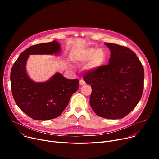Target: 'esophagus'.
Masks as SVG:
<instances>
[{"instance_id": "obj_1", "label": "esophagus", "mask_w": 159, "mask_h": 159, "mask_svg": "<svg viewBox=\"0 0 159 159\" xmlns=\"http://www.w3.org/2000/svg\"><path fill=\"white\" fill-rule=\"evenodd\" d=\"M79 84H80V85H81V86H82V85H84V84H86V82H85V81L83 80V79H81V80H79Z\"/></svg>"}]
</instances>
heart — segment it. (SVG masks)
<instances>
[{"label": "heart", "mask_w": 159, "mask_h": 159, "mask_svg": "<svg viewBox=\"0 0 159 159\" xmlns=\"http://www.w3.org/2000/svg\"><path fill=\"white\" fill-rule=\"evenodd\" d=\"M77 60L83 63L89 61L88 64L89 68L95 70L104 64L106 60V54L102 48H88L82 50L77 57Z\"/></svg>", "instance_id": "obj_1"}]
</instances>
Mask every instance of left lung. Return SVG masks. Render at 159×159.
<instances>
[{
	"instance_id": "8db88e82",
	"label": "left lung",
	"mask_w": 159,
	"mask_h": 159,
	"mask_svg": "<svg viewBox=\"0 0 159 159\" xmlns=\"http://www.w3.org/2000/svg\"><path fill=\"white\" fill-rule=\"evenodd\" d=\"M109 64L90 71L84 80L91 85L89 104L101 117L122 119L137 105L144 88V71L136 54L126 47L105 43Z\"/></svg>"
}]
</instances>
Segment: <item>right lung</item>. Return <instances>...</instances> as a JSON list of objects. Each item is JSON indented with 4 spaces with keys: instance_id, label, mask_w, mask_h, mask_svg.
<instances>
[{
    "instance_id": "add662e5",
    "label": "right lung",
    "mask_w": 159,
    "mask_h": 159,
    "mask_svg": "<svg viewBox=\"0 0 159 159\" xmlns=\"http://www.w3.org/2000/svg\"><path fill=\"white\" fill-rule=\"evenodd\" d=\"M61 44L57 40L32 46L23 52L14 63L10 75L11 91L20 109L34 120L58 117L79 88V80L68 79L57 72L45 82H35L26 71L30 55H59Z\"/></svg>"
}]
</instances>
